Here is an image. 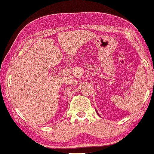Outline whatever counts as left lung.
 Masks as SVG:
<instances>
[{
	"label": "left lung",
	"instance_id": "left-lung-1",
	"mask_svg": "<svg viewBox=\"0 0 154 154\" xmlns=\"http://www.w3.org/2000/svg\"><path fill=\"white\" fill-rule=\"evenodd\" d=\"M97 114H98V113H97ZM98 115H99V114H98Z\"/></svg>",
	"mask_w": 154,
	"mask_h": 154
}]
</instances>
